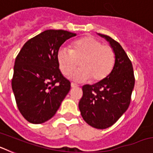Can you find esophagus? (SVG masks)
Returning a JSON list of instances; mask_svg holds the SVG:
<instances>
[{"mask_svg": "<svg viewBox=\"0 0 153 153\" xmlns=\"http://www.w3.org/2000/svg\"><path fill=\"white\" fill-rule=\"evenodd\" d=\"M78 85L76 84V83H71V87L72 88H76V87H78Z\"/></svg>", "mask_w": 153, "mask_h": 153, "instance_id": "34e87169", "label": "esophagus"}]
</instances>
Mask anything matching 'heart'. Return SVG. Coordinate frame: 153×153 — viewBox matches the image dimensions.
Masks as SVG:
<instances>
[{
	"label": "heart",
	"mask_w": 153,
	"mask_h": 153,
	"mask_svg": "<svg viewBox=\"0 0 153 153\" xmlns=\"http://www.w3.org/2000/svg\"><path fill=\"white\" fill-rule=\"evenodd\" d=\"M56 59L63 75L71 74L79 61L80 68L71 74V79L85 82L91 78L93 82H99L111 72L115 63V53L111 47L103 45L96 37L86 36L75 40L70 49L60 47Z\"/></svg>",
	"instance_id": "heart-1"
}]
</instances>
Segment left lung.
Listing matches in <instances>:
<instances>
[{"label": "left lung", "instance_id": "8db88e82", "mask_svg": "<svg viewBox=\"0 0 153 153\" xmlns=\"http://www.w3.org/2000/svg\"><path fill=\"white\" fill-rule=\"evenodd\" d=\"M106 39L115 53V63L105 79L93 85H84L79 102L81 116L86 123L103 129L113 126L127 110L135 84L132 64L118 42L107 35Z\"/></svg>", "mask_w": 153, "mask_h": 153}]
</instances>
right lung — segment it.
Listing matches in <instances>:
<instances>
[{"label": "right lung", "mask_w": 153, "mask_h": 153, "mask_svg": "<svg viewBox=\"0 0 153 153\" xmlns=\"http://www.w3.org/2000/svg\"><path fill=\"white\" fill-rule=\"evenodd\" d=\"M76 33L47 30L27 41L16 57L12 90L19 111L28 122L40 124L52 118L70 90L56 55Z\"/></svg>", "instance_id": "1"}]
</instances>
